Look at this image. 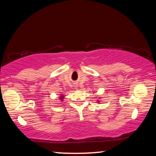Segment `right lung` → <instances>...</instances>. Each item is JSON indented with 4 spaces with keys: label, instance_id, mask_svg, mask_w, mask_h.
<instances>
[{
    "label": "right lung",
    "instance_id": "right-lung-1",
    "mask_svg": "<svg viewBox=\"0 0 156 156\" xmlns=\"http://www.w3.org/2000/svg\"><path fill=\"white\" fill-rule=\"evenodd\" d=\"M61 97H63V96H61ZM61 99H62V98H61Z\"/></svg>",
    "mask_w": 156,
    "mask_h": 156
}]
</instances>
